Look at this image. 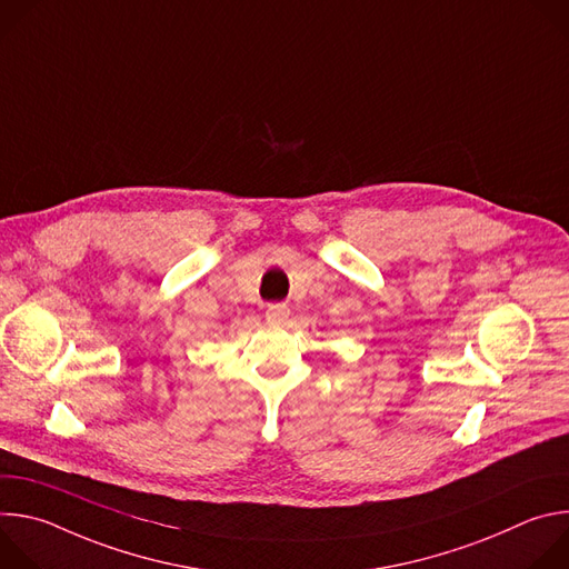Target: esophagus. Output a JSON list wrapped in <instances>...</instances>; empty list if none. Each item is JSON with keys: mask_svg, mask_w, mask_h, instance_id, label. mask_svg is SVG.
<instances>
[{"mask_svg": "<svg viewBox=\"0 0 569 569\" xmlns=\"http://www.w3.org/2000/svg\"><path fill=\"white\" fill-rule=\"evenodd\" d=\"M288 315H290V308H288L286 303H270L268 310H266V317H268L270 321H274V323L286 321Z\"/></svg>", "mask_w": 569, "mask_h": 569, "instance_id": "34e87169", "label": "esophagus"}]
</instances>
